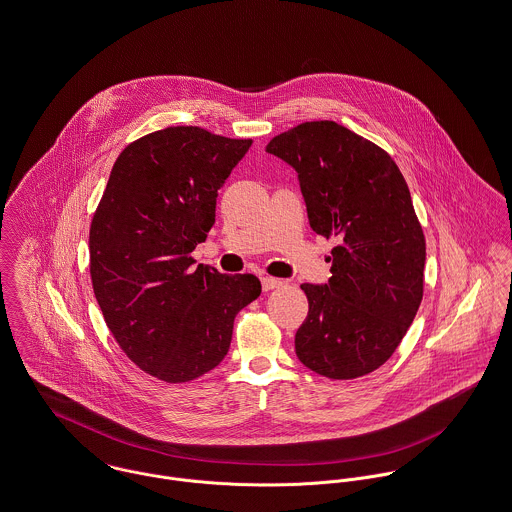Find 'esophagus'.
Listing matches in <instances>:
<instances>
[{"mask_svg":"<svg viewBox=\"0 0 512 512\" xmlns=\"http://www.w3.org/2000/svg\"><path fill=\"white\" fill-rule=\"evenodd\" d=\"M261 284H263V290L269 292V290H275L278 286H282V280L273 278V276H261Z\"/></svg>","mask_w":512,"mask_h":512,"instance_id":"1","label":"esophagus"}]
</instances>
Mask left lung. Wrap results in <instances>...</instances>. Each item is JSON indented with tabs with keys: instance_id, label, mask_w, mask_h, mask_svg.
Wrapping results in <instances>:
<instances>
[{
	"instance_id": "left-lung-1",
	"label": "left lung",
	"mask_w": 512,
	"mask_h": 512,
	"mask_svg": "<svg viewBox=\"0 0 512 512\" xmlns=\"http://www.w3.org/2000/svg\"><path fill=\"white\" fill-rule=\"evenodd\" d=\"M267 152L298 173L315 234L339 241L331 278L302 284L310 310L296 354L333 380L364 376L394 354L423 300L427 247L407 183L382 148L333 120L298 124Z\"/></svg>"
}]
</instances>
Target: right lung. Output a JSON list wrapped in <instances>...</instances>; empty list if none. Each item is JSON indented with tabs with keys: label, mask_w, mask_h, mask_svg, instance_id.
Listing matches in <instances>:
<instances>
[{
	"label": "right lung",
	"mask_w": 512,
	"mask_h": 512,
	"mask_svg": "<svg viewBox=\"0 0 512 512\" xmlns=\"http://www.w3.org/2000/svg\"><path fill=\"white\" fill-rule=\"evenodd\" d=\"M251 140L169 126L118 156L89 230L97 304L120 349L159 380L189 382L228 354L234 319L261 294L255 275H222L191 253Z\"/></svg>",
	"instance_id": "add662e5"
}]
</instances>
